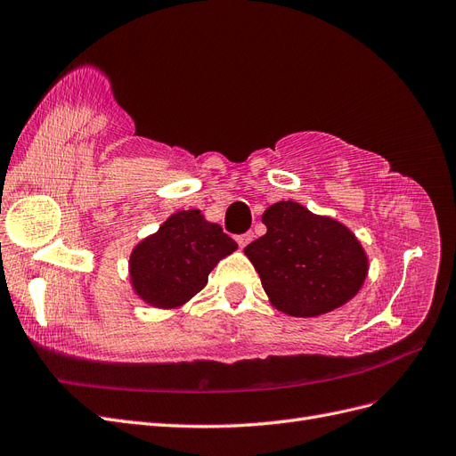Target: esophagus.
Returning <instances> with one entry per match:
<instances>
[{
	"label": "esophagus",
	"instance_id": "esophagus-1",
	"mask_svg": "<svg viewBox=\"0 0 456 456\" xmlns=\"http://www.w3.org/2000/svg\"><path fill=\"white\" fill-rule=\"evenodd\" d=\"M250 240H253V233L250 232H245V233H240V235H235V241H238V245L243 248V247H247L248 243H250Z\"/></svg>",
	"mask_w": 456,
	"mask_h": 456
}]
</instances>
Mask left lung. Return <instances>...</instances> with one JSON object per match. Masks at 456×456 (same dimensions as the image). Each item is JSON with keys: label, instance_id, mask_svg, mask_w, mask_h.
Here are the masks:
<instances>
[{"label": "left lung", "instance_id": "1", "mask_svg": "<svg viewBox=\"0 0 456 456\" xmlns=\"http://www.w3.org/2000/svg\"><path fill=\"white\" fill-rule=\"evenodd\" d=\"M262 238L245 247L272 304L292 317H317L358 292L368 258L354 235L300 203L279 201L265 209Z\"/></svg>", "mask_w": 456, "mask_h": 456}]
</instances>
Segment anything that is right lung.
<instances>
[{
	"mask_svg": "<svg viewBox=\"0 0 456 456\" xmlns=\"http://www.w3.org/2000/svg\"><path fill=\"white\" fill-rule=\"evenodd\" d=\"M235 248L238 243L200 211H179L134 248V289L154 307L181 305L206 287L215 264Z\"/></svg>",
	"mask_w": 456,
	"mask_h": 456,
	"instance_id": "1",
	"label": "right lung"
}]
</instances>
